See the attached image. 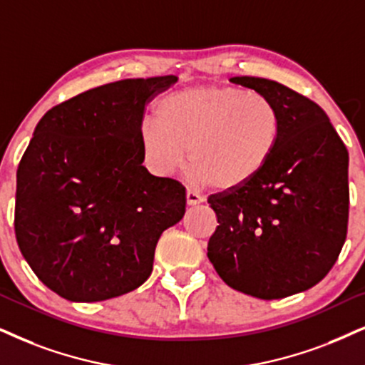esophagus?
<instances>
[{
	"label": "esophagus",
	"instance_id": "34e87169",
	"mask_svg": "<svg viewBox=\"0 0 365 365\" xmlns=\"http://www.w3.org/2000/svg\"><path fill=\"white\" fill-rule=\"evenodd\" d=\"M200 202H204V197L198 195L197 192H193V190H190V188H188V190H187V205H197V204H200Z\"/></svg>",
	"mask_w": 365,
	"mask_h": 365
}]
</instances>
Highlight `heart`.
<instances>
[{
  "label": "heart",
  "instance_id": "heart-1",
  "mask_svg": "<svg viewBox=\"0 0 365 365\" xmlns=\"http://www.w3.org/2000/svg\"><path fill=\"white\" fill-rule=\"evenodd\" d=\"M156 119L140 126L143 158L168 177L187 165L195 178L234 190L256 178L279 145L281 113L267 96L224 86L175 91L156 106Z\"/></svg>",
  "mask_w": 365,
  "mask_h": 365
}]
</instances>
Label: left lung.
<instances>
[{
    "mask_svg": "<svg viewBox=\"0 0 365 365\" xmlns=\"http://www.w3.org/2000/svg\"><path fill=\"white\" fill-rule=\"evenodd\" d=\"M281 113L279 145L246 185L209 197L217 215L207 256L237 292L261 299L302 293L335 264L347 237L349 153L325 110L276 81L232 77Z\"/></svg>",
    "mask_w": 365,
    "mask_h": 365,
    "instance_id": "left-lung-1",
    "label": "left lung"
}]
</instances>
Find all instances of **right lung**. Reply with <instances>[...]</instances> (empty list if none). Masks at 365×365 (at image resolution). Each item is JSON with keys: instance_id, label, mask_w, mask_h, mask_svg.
Returning <instances> with one entry per match:
<instances>
[{"instance_id": "obj_1", "label": "right lung", "mask_w": 365, "mask_h": 365, "mask_svg": "<svg viewBox=\"0 0 365 365\" xmlns=\"http://www.w3.org/2000/svg\"><path fill=\"white\" fill-rule=\"evenodd\" d=\"M178 79H124L45 113L18 165L15 234L23 257L68 302L121 297L150 278L185 188L143 167L146 104Z\"/></svg>"}]
</instances>
